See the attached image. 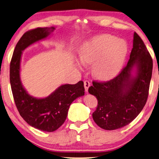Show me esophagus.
Returning a JSON list of instances; mask_svg holds the SVG:
<instances>
[{
    "label": "esophagus",
    "instance_id": "esophagus-1",
    "mask_svg": "<svg viewBox=\"0 0 159 159\" xmlns=\"http://www.w3.org/2000/svg\"><path fill=\"white\" fill-rule=\"evenodd\" d=\"M84 88H85V91L88 92V90L89 86H91V83H90L88 80H85L84 82Z\"/></svg>",
    "mask_w": 159,
    "mask_h": 159
}]
</instances>
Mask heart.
Returning <instances> with one entry per match:
<instances>
[{"mask_svg": "<svg viewBox=\"0 0 159 159\" xmlns=\"http://www.w3.org/2000/svg\"><path fill=\"white\" fill-rule=\"evenodd\" d=\"M128 52V45L115 36L103 34L95 36L83 44L80 57L92 64V73L99 80L115 77L121 70Z\"/></svg>", "mask_w": 159, "mask_h": 159, "instance_id": "b5f03b06", "label": "heart"}]
</instances>
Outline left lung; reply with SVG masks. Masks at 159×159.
I'll list each match as a JSON object with an SVG mask.
<instances>
[{"instance_id":"8db88e82","label":"left lung","mask_w":159,"mask_h":159,"mask_svg":"<svg viewBox=\"0 0 159 159\" xmlns=\"http://www.w3.org/2000/svg\"><path fill=\"white\" fill-rule=\"evenodd\" d=\"M152 67L150 54L134 32L133 48L126 66L111 80L93 81L89 89V93L98 99V107L92 116L99 127L118 129L136 118L148 100Z\"/></svg>"}]
</instances>
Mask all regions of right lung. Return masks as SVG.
Returning <instances> with one entry per match:
<instances>
[{
    "mask_svg": "<svg viewBox=\"0 0 159 159\" xmlns=\"http://www.w3.org/2000/svg\"><path fill=\"white\" fill-rule=\"evenodd\" d=\"M55 30L54 27L37 28L26 32L15 47L10 70L11 91L20 116L32 127L47 132L60 127L66 119L71 103L84 95L82 81L75 84L61 85L44 98L32 96L22 85L20 77L22 52L30 45L46 39Z\"/></svg>",
    "mask_w": 159,
    "mask_h": 159,
    "instance_id": "right-lung-1",
    "label": "right lung"
}]
</instances>
